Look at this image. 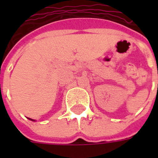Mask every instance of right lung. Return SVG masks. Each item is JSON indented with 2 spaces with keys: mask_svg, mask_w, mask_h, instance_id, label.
Listing matches in <instances>:
<instances>
[{
  "mask_svg": "<svg viewBox=\"0 0 158 158\" xmlns=\"http://www.w3.org/2000/svg\"><path fill=\"white\" fill-rule=\"evenodd\" d=\"M29 120H31V119H29Z\"/></svg>",
  "mask_w": 158,
  "mask_h": 158,
  "instance_id": "1",
  "label": "right lung"
}]
</instances>
